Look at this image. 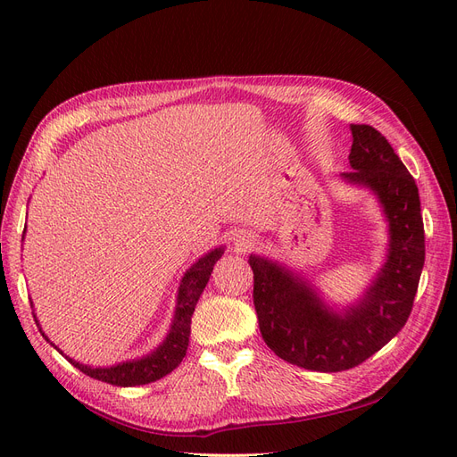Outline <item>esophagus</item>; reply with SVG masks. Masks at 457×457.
<instances>
[{"label": "esophagus", "mask_w": 457, "mask_h": 457, "mask_svg": "<svg viewBox=\"0 0 457 457\" xmlns=\"http://www.w3.org/2000/svg\"><path fill=\"white\" fill-rule=\"evenodd\" d=\"M253 245V238L250 237V234H242V237L237 238V247L238 250H247V247Z\"/></svg>", "instance_id": "esophagus-1"}]
</instances>
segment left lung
Returning a JSON list of instances; mask_svg holds the SVG:
<instances>
[{"label": "left lung", "mask_w": 457, "mask_h": 457, "mask_svg": "<svg viewBox=\"0 0 457 457\" xmlns=\"http://www.w3.org/2000/svg\"><path fill=\"white\" fill-rule=\"evenodd\" d=\"M351 170L345 183L371 190L389 223L383 267L354 305L336 311L316 287L278 261L250 255L261 336L282 361L312 371L362 364L404 328L425 262L420 192L385 137L351 123Z\"/></svg>", "instance_id": "left-lung-1"}]
</instances>
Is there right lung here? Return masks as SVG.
Segmentation results:
<instances>
[{"label":"right lung","instance_id":"add662e5","mask_svg":"<svg viewBox=\"0 0 457 457\" xmlns=\"http://www.w3.org/2000/svg\"><path fill=\"white\" fill-rule=\"evenodd\" d=\"M223 252H225V247H215V250L200 257L195 265H192L185 272L181 286H179V292H177V305H175V314H173L170 334L165 336V339L158 345L154 351L148 353L146 356L135 358V361H126V362H120L114 366H106V368H93L87 364H79L71 356H66V361L71 362L74 368H78L79 371H84L86 376L110 383V385H116V386L146 385V383L162 379L163 376H168V373H171L179 364L183 362V358L187 354V347H188V337H190L192 312H195L196 303L204 292L207 280H210L215 262L220 259ZM34 318H36V314H34ZM36 324H37V318H36ZM39 331H41V328H39ZM41 336L47 339L44 331H41ZM54 349L62 354V351L59 347H54Z\"/></svg>","mask_w":457,"mask_h":457}]
</instances>
